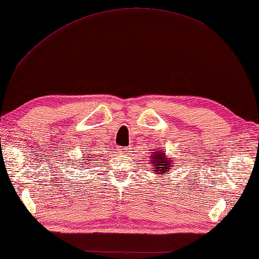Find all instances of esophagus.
Masks as SVG:
<instances>
[{
  "label": "esophagus",
  "mask_w": 259,
  "mask_h": 259,
  "mask_svg": "<svg viewBox=\"0 0 259 259\" xmlns=\"http://www.w3.org/2000/svg\"><path fill=\"white\" fill-rule=\"evenodd\" d=\"M118 152H121V153H124V152H126V151H128V150H126V149H123V147H118Z\"/></svg>",
  "instance_id": "esophagus-1"
}]
</instances>
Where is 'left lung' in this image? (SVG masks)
Wrapping results in <instances>:
<instances>
[{"mask_svg": "<svg viewBox=\"0 0 259 259\" xmlns=\"http://www.w3.org/2000/svg\"><path fill=\"white\" fill-rule=\"evenodd\" d=\"M152 160L151 161V165H152V170L155 171V173L159 174L162 173V171H167V169H169L170 167V161H167V158L165 157V153L161 151H159V153H155L151 155Z\"/></svg>", "mask_w": 259, "mask_h": 259, "instance_id": "left-lung-1", "label": "left lung"}]
</instances>
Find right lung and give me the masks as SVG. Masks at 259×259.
<instances>
[{
	"label": "right lung",
	"mask_w": 259,
	"mask_h": 259,
	"mask_svg": "<svg viewBox=\"0 0 259 259\" xmlns=\"http://www.w3.org/2000/svg\"><path fill=\"white\" fill-rule=\"evenodd\" d=\"M86 155H89V154H86ZM84 158H88V157H84ZM86 160V159H85ZM89 161H91V160H89ZM89 161L86 162V163H89ZM79 163H83V162H79ZM81 168H84V166H81Z\"/></svg>",
	"instance_id": "right-lung-1"
}]
</instances>
